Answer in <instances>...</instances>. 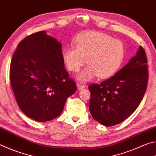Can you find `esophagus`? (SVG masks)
I'll return each mask as SVG.
<instances>
[{
  "mask_svg": "<svg viewBox=\"0 0 156 156\" xmlns=\"http://www.w3.org/2000/svg\"><path fill=\"white\" fill-rule=\"evenodd\" d=\"M77 87H78V89H83V88H85V84H82V83H78L77 84Z\"/></svg>",
  "mask_w": 156,
  "mask_h": 156,
  "instance_id": "esophagus-1",
  "label": "esophagus"
}]
</instances>
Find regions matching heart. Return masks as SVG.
Here are the masks:
<instances>
[{
  "label": "heart",
  "instance_id": "b5f03b06",
  "mask_svg": "<svg viewBox=\"0 0 156 156\" xmlns=\"http://www.w3.org/2000/svg\"><path fill=\"white\" fill-rule=\"evenodd\" d=\"M75 47L63 49L62 58L67 69L77 72L85 64L88 65L79 73L77 78L87 81L95 76L109 78L117 72L125 56V45L121 41L109 34L96 31H87L78 35Z\"/></svg>",
  "mask_w": 156,
  "mask_h": 156
}]
</instances>
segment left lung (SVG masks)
<instances>
[{"mask_svg": "<svg viewBox=\"0 0 156 156\" xmlns=\"http://www.w3.org/2000/svg\"><path fill=\"white\" fill-rule=\"evenodd\" d=\"M148 77L146 54L140 46L136 56L114 76L89 86V109L94 119L106 126L123 122L143 98Z\"/></svg>", "mask_w": 156, "mask_h": 156, "instance_id": "8db88e82", "label": "left lung"}]
</instances>
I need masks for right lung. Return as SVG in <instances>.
I'll list each match as a JSON object with an SVG mask.
<instances>
[{"label":"right lung","instance_id":"obj_1","mask_svg":"<svg viewBox=\"0 0 156 156\" xmlns=\"http://www.w3.org/2000/svg\"><path fill=\"white\" fill-rule=\"evenodd\" d=\"M9 80L18 107L37 122L61 114L67 98L76 91L62 58V44L44 31L28 36L13 55Z\"/></svg>","mask_w":156,"mask_h":156}]
</instances>
